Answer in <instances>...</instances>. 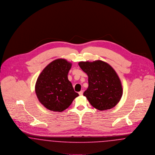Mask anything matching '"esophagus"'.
Segmentation results:
<instances>
[{"mask_svg": "<svg viewBox=\"0 0 155 155\" xmlns=\"http://www.w3.org/2000/svg\"><path fill=\"white\" fill-rule=\"evenodd\" d=\"M83 94V90H81L80 92H79V94L80 96H82Z\"/></svg>", "mask_w": 155, "mask_h": 155, "instance_id": "obj_1", "label": "esophagus"}]
</instances>
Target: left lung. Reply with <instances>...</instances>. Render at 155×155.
Instances as JSON below:
<instances>
[{
	"instance_id": "1",
	"label": "left lung",
	"mask_w": 155,
	"mask_h": 155,
	"mask_svg": "<svg viewBox=\"0 0 155 155\" xmlns=\"http://www.w3.org/2000/svg\"><path fill=\"white\" fill-rule=\"evenodd\" d=\"M79 65L88 76L89 87L83 95L90 104L100 111L111 109L122 96L121 81L114 69L104 61L79 62Z\"/></svg>"
}]
</instances>
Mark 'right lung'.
I'll use <instances>...</instances> for the list:
<instances>
[{
	"label": "right lung",
	"mask_w": 155,
	"mask_h": 155,
	"mask_svg": "<svg viewBox=\"0 0 155 155\" xmlns=\"http://www.w3.org/2000/svg\"><path fill=\"white\" fill-rule=\"evenodd\" d=\"M71 67V62L60 58L51 62L40 74L35 91L39 101L46 108L62 112L79 96L68 78Z\"/></svg>",
	"instance_id": "obj_1"
}]
</instances>
